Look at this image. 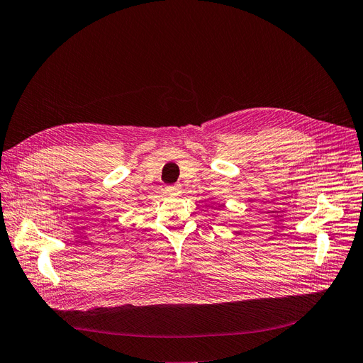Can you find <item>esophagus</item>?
Instances as JSON below:
<instances>
[{"instance_id":"1","label":"esophagus","mask_w":363,"mask_h":363,"mask_svg":"<svg viewBox=\"0 0 363 363\" xmlns=\"http://www.w3.org/2000/svg\"><path fill=\"white\" fill-rule=\"evenodd\" d=\"M166 191H167L170 196H178V194H181V185H178V184L169 185L167 189H166Z\"/></svg>"}]
</instances>
